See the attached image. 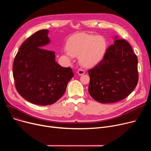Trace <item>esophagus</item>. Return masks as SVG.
<instances>
[{
	"label": "esophagus",
	"instance_id": "34e87169",
	"mask_svg": "<svg viewBox=\"0 0 151 151\" xmlns=\"http://www.w3.org/2000/svg\"><path fill=\"white\" fill-rule=\"evenodd\" d=\"M77 73H78V75L81 76V75H83V74H84L85 71H84V70H83V69H79V70H78V71H77Z\"/></svg>",
	"mask_w": 151,
	"mask_h": 151
}]
</instances>
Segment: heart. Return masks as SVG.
Instances as JSON below:
<instances>
[{
    "mask_svg": "<svg viewBox=\"0 0 151 151\" xmlns=\"http://www.w3.org/2000/svg\"><path fill=\"white\" fill-rule=\"evenodd\" d=\"M107 47L104 37L86 33L71 37L63 48V54L69 60L78 56L79 62L84 67L96 65L104 58Z\"/></svg>",
    "mask_w": 151,
    "mask_h": 151,
    "instance_id": "1",
    "label": "heart"
}]
</instances>
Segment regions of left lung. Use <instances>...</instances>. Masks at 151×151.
<instances>
[{"label": "left lung", "mask_w": 151, "mask_h": 151, "mask_svg": "<svg viewBox=\"0 0 151 151\" xmlns=\"http://www.w3.org/2000/svg\"><path fill=\"white\" fill-rule=\"evenodd\" d=\"M117 39L118 36L106 50L104 59L88 71L89 93L102 104L124 99L138 81L137 56L127 42Z\"/></svg>", "instance_id": "obj_1"}]
</instances>
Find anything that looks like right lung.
<instances>
[{"mask_svg": "<svg viewBox=\"0 0 151 151\" xmlns=\"http://www.w3.org/2000/svg\"><path fill=\"white\" fill-rule=\"evenodd\" d=\"M48 33V30H40L29 37L20 46L13 67L15 87L20 96L42 106L56 102L74 76L71 68L58 64L54 51L46 50L50 43Z\"/></svg>", "mask_w": 151, "mask_h": 151, "instance_id": "1", "label": "right lung"}]
</instances>
